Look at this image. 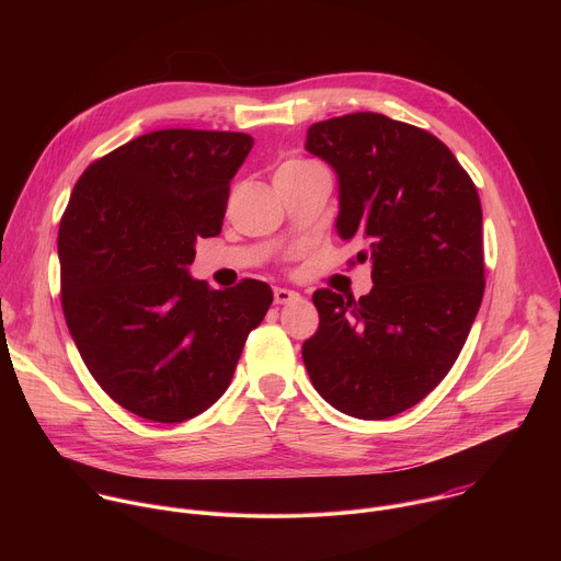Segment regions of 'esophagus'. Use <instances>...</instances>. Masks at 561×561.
Here are the masks:
<instances>
[{
	"label": "esophagus",
	"mask_w": 561,
	"mask_h": 561,
	"mask_svg": "<svg viewBox=\"0 0 561 561\" xmlns=\"http://www.w3.org/2000/svg\"><path fill=\"white\" fill-rule=\"evenodd\" d=\"M273 295H275V304H288V301L299 299V293H295L290 288H275Z\"/></svg>",
	"instance_id": "esophagus-1"
}]
</instances>
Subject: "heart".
<instances>
[{"label": "heart", "instance_id": "obj_1", "mask_svg": "<svg viewBox=\"0 0 561 561\" xmlns=\"http://www.w3.org/2000/svg\"><path fill=\"white\" fill-rule=\"evenodd\" d=\"M308 167H314L310 162H306V159H297V157H290V159H284V162L277 167L275 171V178H284V175H293V173H299Z\"/></svg>", "mask_w": 561, "mask_h": 561}]
</instances>
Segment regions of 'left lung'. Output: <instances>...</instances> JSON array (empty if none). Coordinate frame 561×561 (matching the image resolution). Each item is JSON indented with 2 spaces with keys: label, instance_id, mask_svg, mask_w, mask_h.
<instances>
[{
  "label": "left lung",
  "instance_id": "1",
  "mask_svg": "<svg viewBox=\"0 0 561 561\" xmlns=\"http://www.w3.org/2000/svg\"><path fill=\"white\" fill-rule=\"evenodd\" d=\"M304 148L340 178L337 230L366 249L373 290L312 293L301 357L317 392L359 420L415 407L448 375L484 297L482 204L433 133L379 113L317 122Z\"/></svg>",
  "mask_w": 561,
  "mask_h": 561
}]
</instances>
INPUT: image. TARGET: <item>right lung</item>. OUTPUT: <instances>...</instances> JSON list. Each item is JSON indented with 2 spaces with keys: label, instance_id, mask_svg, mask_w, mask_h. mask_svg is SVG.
I'll return each mask as SVG.
<instances>
[{
  "label": "right lung",
  "instance_id": "add662e5",
  "mask_svg": "<svg viewBox=\"0 0 561 561\" xmlns=\"http://www.w3.org/2000/svg\"><path fill=\"white\" fill-rule=\"evenodd\" d=\"M253 137L164 128L111 150L77 180L59 221L61 310L75 346L126 411L180 424L228 388L273 290L191 279L197 237H215Z\"/></svg>",
  "mask_w": 561,
  "mask_h": 561
}]
</instances>
